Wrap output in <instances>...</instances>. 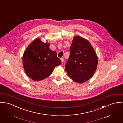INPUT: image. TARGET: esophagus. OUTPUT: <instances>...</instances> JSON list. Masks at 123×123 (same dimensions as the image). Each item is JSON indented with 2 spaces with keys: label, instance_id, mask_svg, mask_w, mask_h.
<instances>
[{
  "label": "esophagus",
  "instance_id": "34e87169",
  "mask_svg": "<svg viewBox=\"0 0 123 123\" xmlns=\"http://www.w3.org/2000/svg\"><path fill=\"white\" fill-rule=\"evenodd\" d=\"M60 60H61V61L62 63H63L64 62V58H60Z\"/></svg>",
  "mask_w": 123,
  "mask_h": 123
}]
</instances>
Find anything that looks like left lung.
Returning <instances> with one entry per match:
<instances>
[{"instance_id": "obj_1", "label": "left lung", "mask_w": 123, "mask_h": 123, "mask_svg": "<svg viewBox=\"0 0 123 123\" xmlns=\"http://www.w3.org/2000/svg\"><path fill=\"white\" fill-rule=\"evenodd\" d=\"M70 52L65 67L68 76L79 83L90 79L98 64V57L90 43L83 37L74 36Z\"/></svg>"}]
</instances>
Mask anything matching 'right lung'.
I'll list each match as a JSON object with an SVG mask.
<instances>
[{"instance_id": "right-lung-1", "label": "right lung", "mask_w": 123, "mask_h": 123, "mask_svg": "<svg viewBox=\"0 0 123 123\" xmlns=\"http://www.w3.org/2000/svg\"><path fill=\"white\" fill-rule=\"evenodd\" d=\"M49 43L40 38L35 39L24 51L22 62L25 73L35 81H40L51 75L55 67L61 64L56 51L49 49Z\"/></svg>"}]
</instances>
